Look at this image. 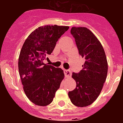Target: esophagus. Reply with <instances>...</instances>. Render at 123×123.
Returning <instances> with one entry per match:
<instances>
[{
	"label": "esophagus",
	"mask_w": 123,
	"mask_h": 123,
	"mask_svg": "<svg viewBox=\"0 0 123 123\" xmlns=\"http://www.w3.org/2000/svg\"><path fill=\"white\" fill-rule=\"evenodd\" d=\"M64 73H65V76L67 78H69L71 77V72L70 70H67V69H64Z\"/></svg>",
	"instance_id": "34e87169"
}]
</instances>
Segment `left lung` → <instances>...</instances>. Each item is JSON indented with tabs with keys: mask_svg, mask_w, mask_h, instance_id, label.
I'll return each mask as SVG.
<instances>
[{
	"mask_svg": "<svg viewBox=\"0 0 123 123\" xmlns=\"http://www.w3.org/2000/svg\"><path fill=\"white\" fill-rule=\"evenodd\" d=\"M71 33L85 62L79 73H73L76 87L68 92V96L73 104L84 107L91 105L100 94L107 76L108 63L100 42L89 29L73 27Z\"/></svg>",
	"mask_w": 123,
	"mask_h": 123,
	"instance_id": "obj_1",
	"label": "left lung"
}]
</instances>
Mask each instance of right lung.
Wrapping results in <instances>:
<instances>
[{
  "label": "right lung",
  "mask_w": 123,
  "mask_h": 123,
  "mask_svg": "<svg viewBox=\"0 0 123 123\" xmlns=\"http://www.w3.org/2000/svg\"><path fill=\"white\" fill-rule=\"evenodd\" d=\"M68 29V26L57 25L40 26L24 42L18 59V70L25 94L35 105H49L65 77L63 70L44 62Z\"/></svg>",
  "instance_id": "obj_1"
}]
</instances>
